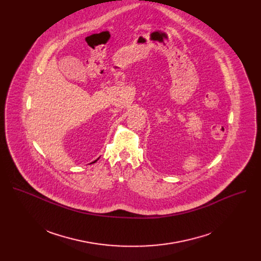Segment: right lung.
<instances>
[{
  "mask_svg": "<svg viewBox=\"0 0 261 261\" xmlns=\"http://www.w3.org/2000/svg\"><path fill=\"white\" fill-rule=\"evenodd\" d=\"M98 159H99V158H98ZM98 159H97V160H98ZM97 160H95V161H94V162H92V163H95V162H97Z\"/></svg>",
  "mask_w": 261,
  "mask_h": 261,
  "instance_id": "add662e5",
  "label": "right lung"
}]
</instances>
